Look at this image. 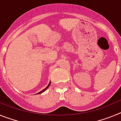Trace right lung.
Instances as JSON below:
<instances>
[{
  "instance_id": "obj_1",
  "label": "right lung",
  "mask_w": 121,
  "mask_h": 121,
  "mask_svg": "<svg viewBox=\"0 0 121 121\" xmlns=\"http://www.w3.org/2000/svg\"><path fill=\"white\" fill-rule=\"evenodd\" d=\"M50 84H51V81H50V84H48V86H47V87H46V88H44V89H43V90H42V91H40V92H39V93H37V94H40V93H43V91H45V90H47V88H48V86H50Z\"/></svg>"
}]
</instances>
